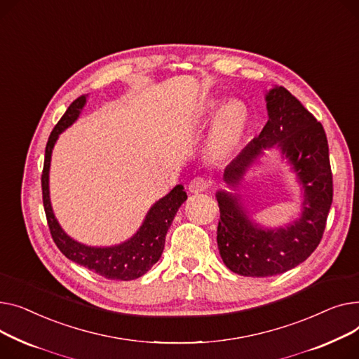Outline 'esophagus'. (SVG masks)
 <instances>
[{
    "label": "esophagus",
    "mask_w": 359,
    "mask_h": 359,
    "mask_svg": "<svg viewBox=\"0 0 359 359\" xmlns=\"http://www.w3.org/2000/svg\"><path fill=\"white\" fill-rule=\"evenodd\" d=\"M210 187H212V182H210V180L204 178V177H196L194 180H191V182H189L188 185V189L191 193H203L205 191V189H208Z\"/></svg>",
    "instance_id": "1"
}]
</instances>
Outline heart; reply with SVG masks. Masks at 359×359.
Segmentation results:
<instances>
[{"label":"heart","mask_w":359,"mask_h":359,"mask_svg":"<svg viewBox=\"0 0 359 359\" xmlns=\"http://www.w3.org/2000/svg\"><path fill=\"white\" fill-rule=\"evenodd\" d=\"M216 109L215 101H207L198 110L201 117L212 114ZM248 126V110L241 101L223 102L216 111L213 129L207 143V154L215 161H224L236 152Z\"/></svg>","instance_id":"obj_1"}]
</instances>
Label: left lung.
Returning <instances> with one entry per match:
<instances>
[{
	"mask_svg": "<svg viewBox=\"0 0 359 359\" xmlns=\"http://www.w3.org/2000/svg\"><path fill=\"white\" fill-rule=\"evenodd\" d=\"M268 121L258 139L224 170L238 185L248 166L265 149L278 146L292 163L303 187L302 217L285 229L262 230L252 224L238 198L219 191L217 246L224 265L243 277L278 276L306 261L319 246L333 198L329 146L323 126L285 88L266 95Z\"/></svg>",
	"mask_w": 359,
	"mask_h": 359,
	"instance_id": "obj_1",
	"label": "left lung"
}]
</instances>
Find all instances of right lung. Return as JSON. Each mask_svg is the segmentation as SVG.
Instances as JSON below:
<instances>
[{"instance_id":"right-lung-1","label":"right lung","mask_w":359,"mask_h":359,"mask_svg":"<svg viewBox=\"0 0 359 359\" xmlns=\"http://www.w3.org/2000/svg\"><path fill=\"white\" fill-rule=\"evenodd\" d=\"M86 104V97H78L55 126L45 151V163L41 171V196L46 213L50 235L59 250L68 259L107 280L130 281L142 277L149 271L162 255L165 246V236L170 229L178 208L187 200L182 185H177L172 191L159 200L147 213L137 233L128 242L113 248H91L72 241L56 222L50 200H49V166L53 144L57 136L71 126L79 116L81 109Z\"/></svg>"}]
</instances>
